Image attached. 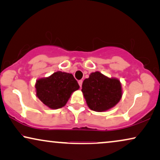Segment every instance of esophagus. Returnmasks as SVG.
<instances>
[{
  "label": "esophagus",
  "mask_w": 160,
  "mask_h": 160,
  "mask_svg": "<svg viewBox=\"0 0 160 160\" xmlns=\"http://www.w3.org/2000/svg\"><path fill=\"white\" fill-rule=\"evenodd\" d=\"M78 84H79V86H80V88H81L82 85V80H79V81H78Z\"/></svg>",
  "instance_id": "1"
}]
</instances>
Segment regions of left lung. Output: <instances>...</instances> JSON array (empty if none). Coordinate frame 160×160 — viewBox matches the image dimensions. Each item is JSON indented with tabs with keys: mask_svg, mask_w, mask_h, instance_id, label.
Instances as JSON below:
<instances>
[{
	"mask_svg": "<svg viewBox=\"0 0 160 160\" xmlns=\"http://www.w3.org/2000/svg\"><path fill=\"white\" fill-rule=\"evenodd\" d=\"M82 92L91 110L105 111L114 107L122 96L121 82L118 79L109 78L96 72L84 80Z\"/></svg>",
	"mask_w": 160,
	"mask_h": 160,
	"instance_id": "obj_1",
	"label": "left lung"
}]
</instances>
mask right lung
Instances as JSON below:
<instances>
[{
  "mask_svg": "<svg viewBox=\"0 0 160 160\" xmlns=\"http://www.w3.org/2000/svg\"><path fill=\"white\" fill-rule=\"evenodd\" d=\"M35 87L37 97L51 109L63 107L72 93L80 88L72 74L60 71L48 78L39 79Z\"/></svg>",
  "mask_w": 160,
  "mask_h": 160,
  "instance_id": "1",
  "label": "right lung"
}]
</instances>
